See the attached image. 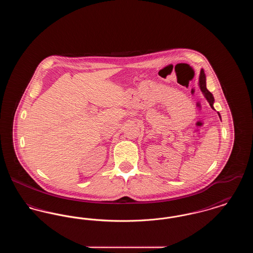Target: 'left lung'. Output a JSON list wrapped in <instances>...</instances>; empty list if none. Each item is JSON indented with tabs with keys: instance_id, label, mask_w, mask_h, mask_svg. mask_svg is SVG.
<instances>
[{
	"instance_id": "obj_1",
	"label": "left lung",
	"mask_w": 253,
	"mask_h": 253,
	"mask_svg": "<svg viewBox=\"0 0 253 253\" xmlns=\"http://www.w3.org/2000/svg\"><path fill=\"white\" fill-rule=\"evenodd\" d=\"M198 85H199V88H200L202 94L204 95L205 98H206L207 101L210 103L211 107L213 109V110H215L214 107H213V104H214V97L212 96V94L207 89V85H206V74H205L204 69H201V71H200ZM217 114H218V116H219V118H220V120H221L220 114H219L218 112H217Z\"/></svg>"
}]
</instances>
